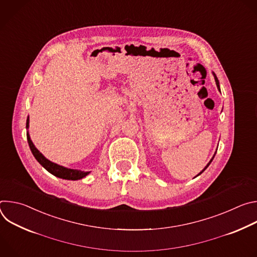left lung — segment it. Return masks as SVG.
I'll return each mask as SVG.
<instances>
[{
  "label": "left lung",
  "instance_id": "obj_1",
  "mask_svg": "<svg viewBox=\"0 0 257 257\" xmlns=\"http://www.w3.org/2000/svg\"><path fill=\"white\" fill-rule=\"evenodd\" d=\"M213 75H214V79H215V83H216V86H217V88H218V90H219V83H218V80H217V78H216V76H215V74H214V73H213ZM219 91H221V90H219ZM214 155H215V154H214ZM213 158H214V156H213V157H212V159H211V160H210V162H209V163H208V164H207V165H206V167H205V168H204V169H203V170H202V171H201V172H200V173H199V174H198V175H197V176H199V175H200V174H201V173H203V172H204V170H205V169H206V168H207V167H208V166H209V165H210V163H211V162H212V160H213Z\"/></svg>",
  "mask_w": 257,
  "mask_h": 257
}]
</instances>
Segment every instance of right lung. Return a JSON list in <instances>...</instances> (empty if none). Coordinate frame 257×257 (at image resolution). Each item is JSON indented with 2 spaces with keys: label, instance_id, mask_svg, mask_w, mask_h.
<instances>
[{
  "label": "right lung",
  "instance_id": "add662e5",
  "mask_svg": "<svg viewBox=\"0 0 257 257\" xmlns=\"http://www.w3.org/2000/svg\"><path fill=\"white\" fill-rule=\"evenodd\" d=\"M28 126H29V119L27 118L26 128H28ZM26 136H27L28 145H29L30 151H31L33 157L36 159V161H38L48 172H50L54 176H56L58 178L65 179V180H79V179H82L86 175L89 174V172H82V171H79V170L68 169V168L59 166V165H57L55 163H52L51 161L47 160L38 150H36V148L33 145V143L31 141L28 133L26 134Z\"/></svg>",
  "mask_w": 257,
  "mask_h": 257
}]
</instances>
